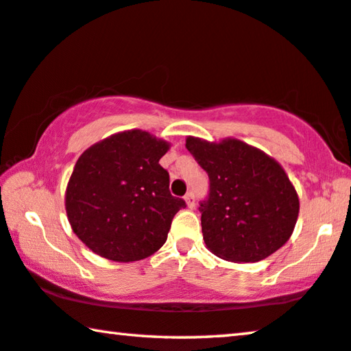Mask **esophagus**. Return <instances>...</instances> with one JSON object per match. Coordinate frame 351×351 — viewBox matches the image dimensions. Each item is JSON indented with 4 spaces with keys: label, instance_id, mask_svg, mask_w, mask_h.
<instances>
[{
    "label": "esophagus",
    "instance_id": "34e87169",
    "mask_svg": "<svg viewBox=\"0 0 351 351\" xmlns=\"http://www.w3.org/2000/svg\"><path fill=\"white\" fill-rule=\"evenodd\" d=\"M184 200H186V205H187V208H191V209H192L193 206H195V197H193V193H192V192L186 193Z\"/></svg>",
    "mask_w": 351,
    "mask_h": 351
}]
</instances>
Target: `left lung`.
<instances>
[{
	"label": "left lung",
	"mask_w": 351,
	"mask_h": 351,
	"mask_svg": "<svg viewBox=\"0 0 351 351\" xmlns=\"http://www.w3.org/2000/svg\"><path fill=\"white\" fill-rule=\"evenodd\" d=\"M186 148L209 176L200 213L203 239L214 255L255 263L289 241L300 198L279 162L238 138L208 142L189 135Z\"/></svg>",
	"instance_id": "8db88e82"
}]
</instances>
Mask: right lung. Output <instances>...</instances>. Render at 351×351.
I'll list each match as a JSON object with an SVG mask.
<instances>
[{"mask_svg": "<svg viewBox=\"0 0 351 351\" xmlns=\"http://www.w3.org/2000/svg\"><path fill=\"white\" fill-rule=\"evenodd\" d=\"M170 143L132 129L94 143L78 158L66 187L67 219L78 239L113 261L143 260L164 245L175 214L159 160Z\"/></svg>", "mask_w": 351, "mask_h": 351, "instance_id": "add662e5", "label": "right lung"}]
</instances>
